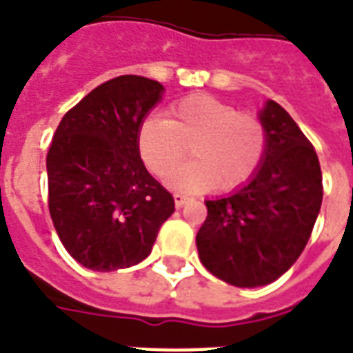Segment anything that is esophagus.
<instances>
[{"label": "esophagus", "mask_w": 353, "mask_h": 353, "mask_svg": "<svg viewBox=\"0 0 353 353\" xmlns=\"http://www.w3.org/2000/svg\"><path fill=\"white\" fill-rule=\"evenodd\" d=\"M187 196H185V194H181V192H176L174 194V201H176V207L177 209H179V207H183V205L187 203Z\"/></svg>", "instance_id": "obj_1"}]
</instances>
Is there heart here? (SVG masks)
<instances>
[{
  "mask_svg": "<svg viewBox=\"0 0 353 353\" xmlns=\"http://www.w3.org/2000/svg\"><path fill=\"white\" fill-rule=\"evenodd\" d=\"M166 115L141 122L137 150L146 168L165 179L190 146L194 161L172 176L176 188L231 192L251 181L265 159L268 128L254 113L238 112L210 95H190L174 102Z\"/></svg>",
  "mask_w": 353,
  "mask_h": 353,
  "instance_id": "obj_1",
  "label": "heart"
}]
</instances>
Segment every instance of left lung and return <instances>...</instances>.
Wrapping results in <instances>:
<instances>
[{
	"label": "left lung",
	"instance_id": "1",
	"mask_svg": "<svg viewBox=\"0 0 353 353\" xmlns=\"http://www.w3.org/2000/svg\"><path fill=\"white\" fill-rule=\"evenodd\" d=\"M260 119L268 152L245 187L205 201L196 236L199 260L238 288L271 284L304 251L323 203V174L313 144L284 108L269 101Z\"/></svg>",
	"mask_w": 353,
	"mask_h": 353
}]
</instances>
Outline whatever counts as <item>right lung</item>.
<instances>
[{
  "label": "right lung",
  "instance_id": "right-lung-1",
  "mask_svg": "<svg viewBox=\"0 0 353 353\" xmlns=\"http://www.w3.org/2000/svg\"><path fill=\"white\" fill-rule=\"evenodd\" d=\"M163 85L122 74L97 85L58 124L47 152L49 214L68 252L93 271L143 262L174 198L150 176L137 130Z\"/></svg>",
  "mask_w": 353,
  "mask_h": 353
}]
</instances>
